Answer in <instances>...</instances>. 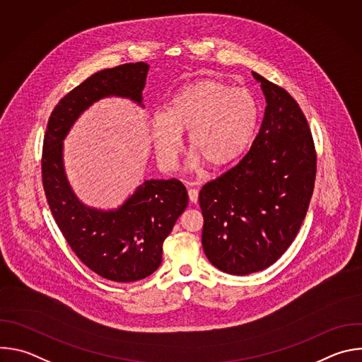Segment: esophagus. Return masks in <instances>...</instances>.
<instances>
[{"instance_id":"obj_1","label":"esophagus","mask_w":362,"mask_h":362,"mask_svg":"<svg viewBox=\"0 0 362 362\" xmlns=\"http://www.w3.org/2000/svg\"><path fill=\"white\" fill-rule=\"evenodd\" d=\"M189 200H190L192 203H197V200H199V192H197V189H189Z\"/></svg>"}]
</instances>
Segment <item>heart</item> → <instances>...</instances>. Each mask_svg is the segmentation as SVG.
<instances>
[{
	"label": "heart",
	"mask_w": 362,
	"mask_h": 362,
	"mask_svg": "<svg viewBox=\"0 0 362 362\" xmlns=\"http://www.w3.org/2000/svg\"><path fill=\"white\" fill-rule=\"evenodd\" d=\"M259 106L243 88L200 78L183 86L170 98L166 115L154 116L151 140L159 163L173 170L182 150V133L189 132V147L211 168L238 159L255 137Z\"/></svg>",
	"instance_id": "1"
}]
</instances>
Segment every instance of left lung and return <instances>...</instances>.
I'll return each instance as SVG.
<instances>
[{
	"instance_id": "left-lung-1",
	"label": "left lung",
	"mask_w": 362,
	"mask_h": 362,
	"mask_svg": "<svg viewBox=\"0 0 362 362\" xmlns=\"http://www.w3.org/2000/svg\"><path fill=\"white\" fill-rule=\"evenodd\" d=\"M252 74L267 98L261 130L246 156L199 193L203 250L230 275L264 271L285 253L305 219L317 175L314 139L298 103Z\"/></svg>"
}]
</instances>
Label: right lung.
I'll return each instance as SVG.
<instances>
[{
  "label": "right lung",
  "mask_w": 362,
  "mask_h": 362,
  "mask_svg": "<svg viewBox=\"0 0 362 362\" xmlns=\"http://www.w3.org/2000/svg\"><path fill=\"white\" fill-rule=\"evenodd\" d=\"M148 66L127 63L101 70L66 94L51 113L42 144L41 177L54 221L78 259L115 282H134L162 264L163 242L189 203L177 179L144 180L113 211L83 204L63 165V140L78 116L103 97H126L141 105Z\"/></svg>",
  "instance_id": "right-lung-1"
}]
</instances>
